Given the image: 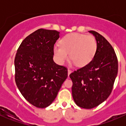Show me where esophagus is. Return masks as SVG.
Instances as JSON below:
<instances>
[{
    "label": "esophagus",
    "instance_id": "obj_1",
    "mask_svg": "<svg viewBox=\"0 0 126 126\" xmlns=\"http://www.w3.org/2000/svg\"><path fill=\"white\" fill-rule=\"evenodd\" d=\"M71 72H72V71H71V69H68V76H69V74H70Z\"/></svg>",
    "mask_w": 126,
    "mask_h": 126
}]
</instances>
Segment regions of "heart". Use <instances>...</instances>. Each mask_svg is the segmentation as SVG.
<instances>
[{
  "instance_id": "heart-1",
  "label": "heart",
  "mask_w": 126,
  "mask_h": 126,
  "mask_svg": "<svg viewBox=\"0 0 126 126\" xmlns=\"http://www.w3.org/2000/svg\"><path fill=\"white\" fill-rule=\"evenodd\" d=\"M97 50V43L92 35L72 33L65 35L60 45L54 46V54L57 62L63 64L69 58L71 64L84 66L92 61ZM70 55H69V54Z\"/></svg>"
}]
</instances>
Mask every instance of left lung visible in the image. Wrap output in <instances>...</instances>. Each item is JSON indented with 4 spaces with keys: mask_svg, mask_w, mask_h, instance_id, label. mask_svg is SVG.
Segmentation results:
<instances>
[{
    "mask_svg": "<svg viewBox=\"0 0 126 126\" xmlns=\"http://www.w3.org/2000/svg\"><path fill=\"white\" fill-rule=\"evenodd\" d=\"M97 50L90 63L69 75L72 81V94L81 108L91 109L105 101L112 91L118 74V60L111 44L95 31Z\"/></svg>",
    "mask_w": 126,
    "mask_h": 126,
    "instance_id": "1",
    "label": "left lung"
}]
</instances>
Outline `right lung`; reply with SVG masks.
<instances>
[{"instance_id":"right-lung-1","label":"right lung","mask_w":126,"mask_h":126,"mask_svg":"<svg viewBox=\"0 0 126 126\" xmlns=\"http://www.w3.org/2000/svg\"><path fill=\"white\" fill-rule=\"evenodd\" d=\"M59 34L56 30H36L24 39L15 57L16 85L24 98L36 107L50 105L68 77L67 68L53 60Z\"/></svg>"}]
</instances>
